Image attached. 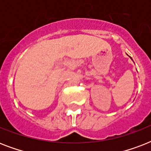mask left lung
I'll return each instance as SVG.
<instances>
[{"mask_svg": "<svg viewBox=\"0 0 151 151\" xmlns=\"http://www.w3.org/2000/svg\"><path fill=\"white\" fill-rule=\"evenodd\" d=\"M130 58H131V57H130ZM131 59H132V58H131Z\"/></svg>", "mask_w": 151, "mask_h": 151, "instance_id": "1", "label": "left lung"}]
</instances>
